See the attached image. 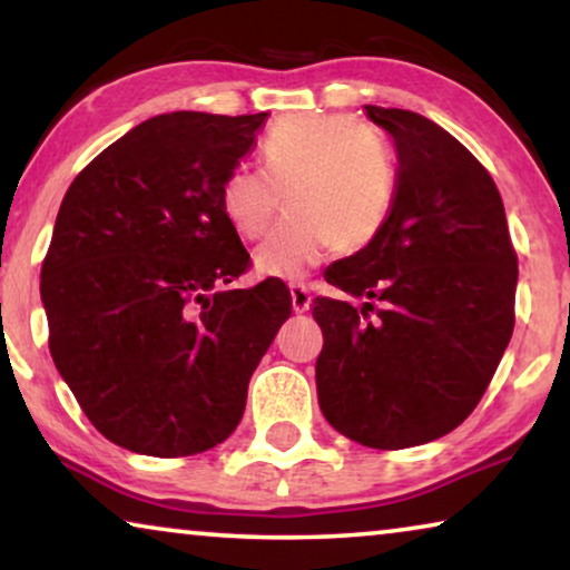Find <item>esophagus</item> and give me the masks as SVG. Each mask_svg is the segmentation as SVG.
Returning a JSON list of instances; mask_svg holds the SVG:
<instances>
[{"mask_svg":"<svg viewBox=\"0 0 570 570\" xmlns=\"http://www.w3.org/2000/svg\"><path fill=\"white\" fill-rule=\"evenodd\" d=\"M291 301H293V311L295 314H306V311L311 308V293L306 285L295 283L291 285Z\"/></svg>","mask_w":570,"mask_h":570,"instance_id":"34e87169","label":"esophagus"}]
</instances>
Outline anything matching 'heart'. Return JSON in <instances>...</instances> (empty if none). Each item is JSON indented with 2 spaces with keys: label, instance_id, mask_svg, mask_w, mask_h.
<instances>
[{
  "label": "heart",
  "instance_id": "1",
  "mask_svg": "<svg viewBox=\"0 0 570 570\" xmlns=\"http://www.w3.org/2000/svg\"><path fill=\"white\" fill-rule=\"evenodd\" d=\"M256 248L262 275L301 279L332 246L365 248L384 230L396 197V170L386 139L350 114H295L262 139V168H230L220 181V213L240 238L269 228Z\"/></svg>",
  "mask_w": 570,
  "mask_h": 570
}]
</instances>
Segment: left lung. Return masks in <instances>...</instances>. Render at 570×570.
<instances>
[{"label": "left lung", "mask_w": 570, "mask_h": 570, "mask_svg": "<svg viewBox=\"0 0 570 570\" xmlns=\"http://www.w3.org/2000/svg\"><path fill=\"white\" fill-rule=\"evenodd\" d=\"M365 114L394 139L396 197L384 230L326 269L365 303L314 301L316 392L334 431L392 451L441 439L478 407L509 347L519 267L480 160L425 116Z\"/></svg>", "instance_id": "left-lung-1"}]
</instances>
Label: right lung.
Masks as SVG:
<instances>
[{"mask_svg":"<svg viewBox=\"0 0 570 570\" xmlns=\"http://www.w3.org/2000/svg\"><path fill=\"white\" fill-rule=\"evenodd\" d=\"M267 114L153 116L61 199L41 269L53 365L116 446L189 456L223 443L248 379L291 316L285 285L225 291L248 252L220 181Z\"/></svg>","mask_w":570,"mask_h":570,"instance_id":"obj_1","label":"right lung"}]
</instances>
